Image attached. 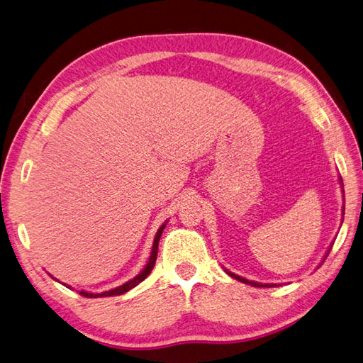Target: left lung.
I'll return each mask as SVG.
<instances>
[{
  "label": "left lung",
  "instance_id": "8db88e82",
  "mask_svg": "<svg viewBox=\"0 0 363 363\" xmlns=\"http://www.w3.org/2000/svg\"><path fill=\"white\" fill-rule=\"evenodd\" d=\"M227 273L230 277H233V278H236L238 281H240V283H245V284H250V286H255V287H272L270 284H261V283H253V281H248V279H245V278H242V277H239V275H235V273H231V272H228L227 270Z\"/></svg>",
  "mask_w": 363,
  "mask_h": 363
}]
</instances>
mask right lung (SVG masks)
<instances>
[{
  "label": "right lung",
  "instance_id": "add662e5",
  "mask_svg": "<svg viewBox=\"0 0 363 363\" xmlns=\"http://www.w3.org/2000/svg\"><path fill=\"white\" fill-rule=\"evenodd\" d=\"M164 227L166 225H161L160 227V230L157 231V236H155V239H154V245H152V253H150V257H149V261H147V264H146V267L143 269V272L140 273V275H136L133 279H130V281H127L125 284H123V286H119V287H116V289H111V291H107V292H102V294H88V292H84V291H80L79 294L82 295V296H86V298H101V296H113V295H123V294H125V292H128L130 291V289H133L135 286H138L141 281H144L147 278V275L149 273L152 272V269H154V265H155V261H157V255H158V242H160V238H161V233H163V230H164Z\"/></svg>",
  "mask_w": 363,
  "mask_h": 363
}]
</instances>
